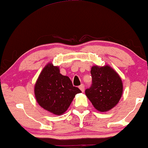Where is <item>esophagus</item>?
Instances as JSON below:
<instances>
[{
  "instance_id": "34e87169",
  "label": "esophagus",
  "mask_w": 148,
  "mask_h": 148,
  "mask_svg": "<svg viewBox=\"0 0 148 148\" xmlns=\"http://www.w3.org/2000/svg\"><path fill=\"white\" fill-rule=\"evenodd\" d=\"M79 89L81 90V91H82V92H84V90H85V86H84V84H81V86H79Z\"/></svg>"
}]
</instances>
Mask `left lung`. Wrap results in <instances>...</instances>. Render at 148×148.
<instances>
[{
  "instance_id": "1",
  "label": "left lung",
  "mask_w": 148,
  "mask_h": 148,
  "mask_svg": "<svg viewBox=\"0 0 148 148\" xmlns=\"http://www.w3.org/2000/svg\"><path fill=\"white\" fill-rule=\"evenodd\" d=\"M92 85L86 95L97 111H108L113 108L123 94V83L120 76L109 66L91 68Z\"/></svg>"
}]
</instances>
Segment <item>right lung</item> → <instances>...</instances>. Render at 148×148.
I'll return each instance as SVG.
<instances>
[{
  "instance_id": "obj_1",
  "label": "right lung",
  "mask_w": 148,
  "mask_h": 148,
  "mask_svg": "<svg viewBox=\"0 0 148 148\" xmlns=\"http://www.w3.org/2000/svg\"><path fill=\"white\" fill-rule=\"evenodd\" d=\"M79 88L73 86L68 76H63L60 69L49 63L42 71L35 86V95L40 106L55 115L67 111Z\"/></svg>"
}]
</instances>
